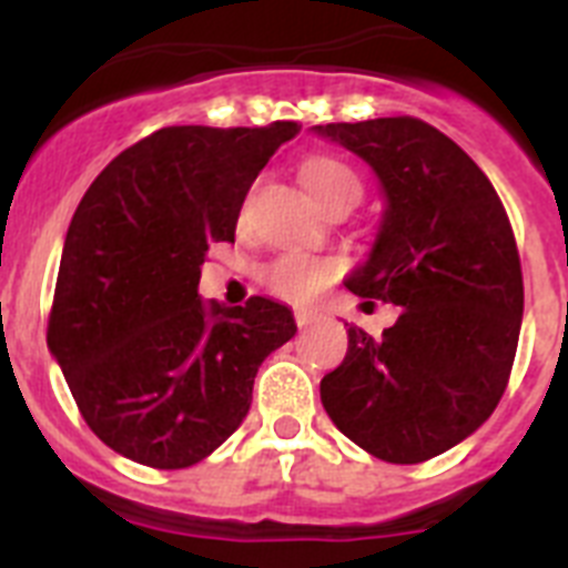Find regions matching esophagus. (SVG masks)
<instances>
[{
  "mask_svg": "<svg viewBox=\"0 0 568 568\" xmlns=\"http://www.w3.org/2000/svg\"><path fill=\"white\" fill-rule=\"evenodd\" d=\"M315 321V313H310V310H295V324L298 327H307V324H313Z\"/></svg>",
  "mask_w": 568,
  "mask_h": 568,
  "instance_id": "1",
  "label": "esophagus"
}]
</instances>
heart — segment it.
Masks as SVG:
<instances>
[{
  "mask_svg": "<svg viewBox=\"0 0 568 568\" xmlns=\"http://www.w3.org/2000/svg\"><path fill=\"white\" fill-rule=\"evenodd\" d=\"M301 184L310 190L321 207L346 204L353 207L361 199V179L353 168L335 155H310L301 164ZM335 278V264L307 253H281L261 264L258 281L284 301H310Z\"/></svg>",
  "mask_w": 568,
  "mask_h": 568,
  "instance_id": "heart-1",
  "label": "heart"
}]
</instances>
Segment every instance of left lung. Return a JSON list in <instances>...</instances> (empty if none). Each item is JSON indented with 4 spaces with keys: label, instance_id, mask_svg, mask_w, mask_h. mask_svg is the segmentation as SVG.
<instances>
[{
    "label": "left lung",
    "instance_id": "8db88e82",
    "mask_svg": "<svg viewBox=\"0 0 568 568\" xmlns=\"http://www.w3.org/2000/svg\"><path fill=\"white\" fill-rule=\"evenodd\" d=\"M378 175L386 210L369 258L344 281L398 304L381 338L349 327L321 404L386 464H420L469 438L509 384L524 273L509 215L484 170L433 124L389 115L318 124Z\"/></svg>",
    "mask_w": 568,
    "mask_h": 568
}]
</instances>
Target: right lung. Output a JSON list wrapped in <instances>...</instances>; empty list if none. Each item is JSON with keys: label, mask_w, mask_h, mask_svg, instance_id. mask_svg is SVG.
Listing matches in <instances>:
<instances>
[{"label": "right lung", "mask_w": 568, "mask_h": 568, "mask_svg": "<svg viewBox=\"0 0 568 568\" xmlns=\"http://www.w3.org/2000/svg\"><path fill=\"white\" fill-rule=\"evenodd\" d=\"M301 124L162 128L122 150L79 202L59 261L48 346L99 440L184 469L235 433L261 361L295 335L284 304L199 295L215 241Z\"/></svg>", "instance_id": "add662e5"}]
</instances>
